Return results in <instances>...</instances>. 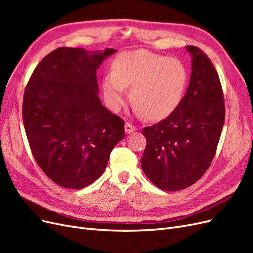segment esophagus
Masks as SVG:
<instances>
[{"label":"esophagus","instance_id":"obj_1","mask_svg":"<svg viewBox=\"0 0 253 253\" xmlns=\"http://www.w3.org/2000/svg\"><path fill=\"white\" fill-rule=\"evenodd\" d=\"M137 129V127L135 126H133V125H131V124H128V122H126V124L125 125V132H126V134H132V133H134L135 131Z\"/></svg>","mask_w":253,"mask_h":253}]
</instances>
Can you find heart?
<instances>
[{"instance_id": "heart-1", "label": "heart", "mask_w": 253, "mask_h": 253, "mask_svg": "<svg viewBox=\"0 0 253 253\" xmlns=\"http://www.w3.org/2000/svg\"><path fill=\"white\" fill-rule=\"evenodd\" d=\"M113 70L102 80L106 103L119 111L127 99V88L132 87L136 112L151 120L164 119L178 108L189 81L188 70L180 60L147 50L121 53Z\"/></svg>"}]
</instances>
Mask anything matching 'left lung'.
<instances>
[{
    "label": "left lung",
    "instance_id": "left-lung-1",
    "mask_svg": "<svg viewBox=\"0 0 253 253\" xmlns=\"http://www.w3.org/2000/svg\"><path fill=\"white\" fill-rule=\"evenodd\" d=\"M186 48L192 67L186 95L171 115L142 131L147 145L141 168L165 191L186 189L202 177L215 155L225 121L215 67L200 48Z\"/></svg>",
    "mask_w": 253,
    "mask_h": 253
}]
</instances>
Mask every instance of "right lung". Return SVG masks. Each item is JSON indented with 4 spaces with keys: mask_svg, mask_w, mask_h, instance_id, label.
Wrapping results in <instances>:
<instances>
[{
    "mask_svg": "<svg viewBox=\"0 0 253 253\" xmlns=\"http://www.w3.org/2000/svg\"><path fill=\"white\" fill-rule=\"evenodd\" d=\"M117 50L60 47L37 65L23 99V122L32 153L57 185L82 189L104 172L125 138L124 120L99 98L97 70Z\"/></svg>",
    "mask_w": 253,
    "mask_h": 253,
    "instance_id": "1",
    "label": "right lung"
}]
</instances>
